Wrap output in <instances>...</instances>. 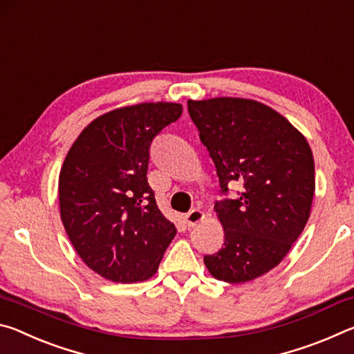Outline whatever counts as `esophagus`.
I'll return each mask as SVG.
<instances>
[{
	"instance_id": "1",
	"label": "esophagus",
	"mask_w": 354,
	"mask_h": 354,
	"mask_svg": "<svg viewBox=\"0 0 354 354\" xmlns=\"http://www.w3.org/2000/svg\"><path fill=\"white\" fill-rule=\"evenodd\" d=\"M205 218V212L200 211V209H192L189 214H185V223L189 226H195L196 223Z\"/></svg>"
}]
</instances>
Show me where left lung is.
I'll use <instances>...</instances> for the list:
<instances>
[{"label":"left lung","mask_w":354,"mask_h":354,"mask_svg":"<svg viewBox=\"0 0 354 354\" xmlns=\"http://www.w3.org/2000/svg\"><path fill=\"white\" fill-rule=\"evenodd\" d=\"M187 109L221 194L242 185L237 198L215 203L225 245L205 263L214 278L247 283L277 267L306 226L315 190L313 151L289 120L254 100H189Z\"/></svg>","instance_id":"8db88e82"}]
</instances>
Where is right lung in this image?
I'll use <instances>...</instances> for the list:
<instances>
[{"label":"right lung","instance_id":"1","mask_svg":"<svg viewBox=\"0 0 354 354\" xmlns=\"http://www.w3.org/2000/svg\"><path fill=\"white\" fill-rule=\"evenodd\" d=\"M181 113V104L162 101L111 111L84 128L64 160L65 231L86 266L113 283L151 278L176 234L147 171L153 139Z\"/></svg>","mask_w":354,"mask_h":354}]
</instances>
